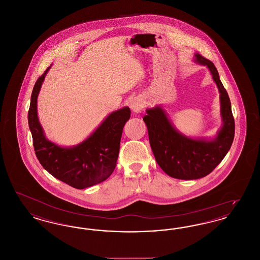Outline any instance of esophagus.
Segmentation results:
<instances>
[{
    "label": "esophagus",
    "mask_w": 260,
    "mask_h": 260,
    "mask_svg": "<svg viewBox=\"0 0 260 260\" xmlns=\"http://www.w3.org/2000/svg\"><path fill=\"white\" fill-rule=\"evenodd\" d=\"M131 108H132L133 111L138 113V112L142 109V104L140 103V101H138V100H136H136L132 101V103H131Z\"/></svg>",
    "instance_id": "1"
}]
</instances>
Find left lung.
Wrapping results in <instances>:
<instances>
[{"label": "left lung", "instance_id": "1", "mask_svg": "<svg viewBox=\"0 0 260 260\" xmlns=\"http://www.w3.org/2000/svg\"><path fill=\"white\" fill-rule=\"evenodd\" d=\"M195 56L196 61L208 66L220 92L223 125L216 138L207 141L180 135L160 107L148 109L143 117L156 161L170 176L185 180L198 179L211 173L229 151L235 135L231 102L214 64L199 53Z\"/></svg>", "mask_w": 260, "mask_h": 260}]
</instances>
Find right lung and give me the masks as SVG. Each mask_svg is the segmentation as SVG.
I'll return each mask as SVG.
<instances>
[{
	"label": "right lung",
	"instance_id": "1",
	"mask_svg": "<svg viewBox=\"0 0 260 260\" xmlns=\"http://www.w3.org/2000/svg\"><path fill=\"white\" fill-rule=\"evenodd\" d=\"M49 69L38 78L28 111L35 154L43 168L62 182L77 189L95 185L106 180L116 168L123 128L131 110L124 107L113 112L91 136L73 148L55 145L46 138L37 116L38 94Z\"/></svg>",
	"mask_w": 260,
	"mask_h": 260
}]
</instances>
